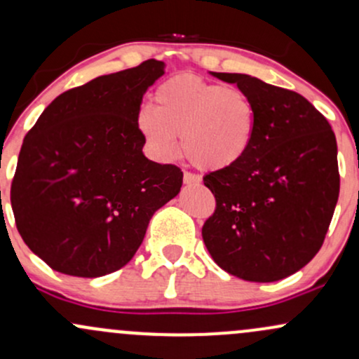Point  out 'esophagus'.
Instances as JSON below:
<instances>
[{"mask_svg":"<svg viewBox=\"0 0 359 359\" xmlns=\"http://www.w3.org/2000/svg\"><path fill=\"white\" fill-rule=\"evenodd\" d=\"M184 184H187V185L201 184V177L196 175V174H191V172H185V174H184Z\"/></svg>","mask_w":359,"mask_h":359,"instance_id":"34e87169","label":"esophagus"}]
</instances>
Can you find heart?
Returning <instances> with one entry per match:
<instances>
[{
    "instance_id": "obj_1",
    "label": "heart",
    "mask_w": 359,
    "mask_h": 359,
    "mask_svg": "<svg viewBox=\"0 0 359 359\" xmlns=\"http://www.w3.org/2000/svg\"><path fill=\"white\" fill-rule=\"evenodd\" d=\"M155 106H142L137 128L158 160L179 154L205 172L228 170L248 154L257 131V106L245 90L184 74L162 82Z\"/></svg>"
}]
</instances>
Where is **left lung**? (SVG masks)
Instances as JSON below:
<instances>
[{
    "label": "left lung",
    "instance_id": "8db88e82",
    "mask_svg": "<svg viewBox=\"0 0 359 359\" xmlns=\"http://www.w3.org/2000/svg\"><path fill=\"white\" fill-rule=\"evenodd\" d=\"M236 84L258 111L248 154L204 185L216 211L203 226L214 262L248 282H277L316 257L339 197L337 143L323 114L300 94L246 74L211 72Z\"/></svg>",
    "mask_w": 359,
    "mask_h": 359
}]
</instances>
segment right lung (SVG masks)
I'll return each instance as SVG.
<instances>
[{
  "label": "right lung",
  "mask_w": 359,
  "mask_h": 359,
  "mask_svg": "<svg viewBox=\"0 0 359 359\" xmlns=\"http://www.w3.org/2000/svg\"><path fill=\"white\" fill-rule=\"evenodd\" d=\"M163 74L150 59L65 90L25 137L11 208L23 241L55 271L94 278L125 266L180 192V168L148 160L137 128L143 94Z\"/></svg>",
  "instance_id": "obj_1"
}]
</instances>
